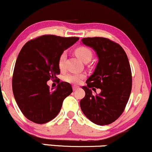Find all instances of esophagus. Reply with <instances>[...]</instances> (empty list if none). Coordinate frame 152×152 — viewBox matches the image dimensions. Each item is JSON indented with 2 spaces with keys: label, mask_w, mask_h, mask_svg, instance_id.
Instances as JSON below:
<instances>
[{
  "label": "esophagus",
  "mask_w": 152,
  "mask_h": 152,
  "mask_svg": "<svg viewBox=\"0 0 152 152\" xmlns=\"http://www.w3.org/2000/svg\"><path fill=\"white\" fill-rule=\"evenodd\" d=\"M72 88H73V91H76L79 88V87L77 86H72Z\"/></svg>",
  "instance_id": "obj_1"
}]
</instances>
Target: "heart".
Returning a JSON list of instances; mask_svg holds the SVG:
<instances>
[{
	"instance_id": "b5f03b06",
	"label": "heart",
	"mask_w": 152,
	"mask_h": 152,
	"mask_svg": "<svg viewBox=\"0 0 152 152\" xmlns=\"http://www.w3.org/2000/svg\"><path fill=\"white\" fill-rule=\"evenodd\" d=\"M76 56L84 63L90 61L92 58V52L86 47H79L75 50ZM66 58V53H62L58 58V67L60 69L64 68V64ZM83 74H67L64 77V80L67 83L72 84H79L84 79Z\"/></svg>"
}]
</instances>
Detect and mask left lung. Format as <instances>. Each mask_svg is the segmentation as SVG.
<instances>
[{
  "label": "left lung",
  "mask_w": 152,
  "mask_h": 152,
  "mask_svg": "<svg viewBox=\"0 0 152 152\" xmlns=\"http://www.w3.org/2000/svg\"><path fill=\"white\" fill-rule=\"evenodd\" d=\"M83 44L96 51L99 58L93 75L83 86L86 95L80 102L84 115L98 125L110 124L119 118L132 90V72L127 56L118 43L103 37H88ZM100 88L99 95L90 90Z\"/></svg>",
  "instance_id": "8db88e82"
}]
</instances>
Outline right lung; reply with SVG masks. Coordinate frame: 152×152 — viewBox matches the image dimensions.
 I'll use <instances>...</instances> for the list:
<instances>
[{"mask_svg":"<svg viewBox=\"0 0 152 152\" xmlns=\"http://www.w3.org/2000/svg\"><path fill=\"white\" fill-rule=\"evenodd\" d=\"M78 37L43 35L26 42L19 53L12 78V91L19 108L34 123L53 120L61 109L64 100L72 92L69 83L61 82L55 90L46 82L60 74L58 58L78 41Z\"/></svg>","mask_w":152,"mask_h":152,"instance_id":"add662e5","label":"right lung"}]
</instances>
